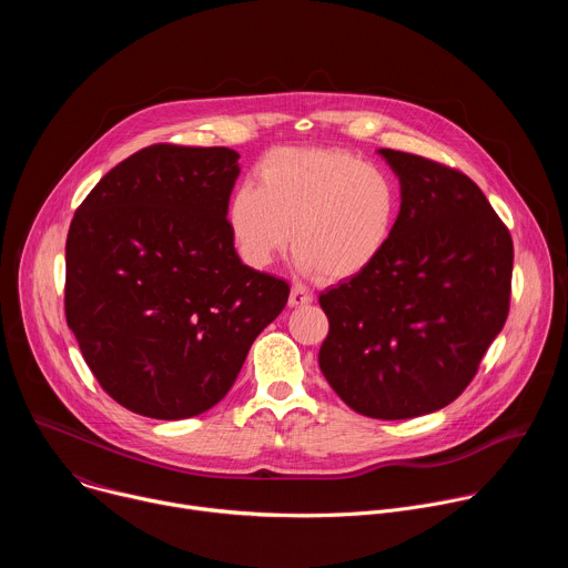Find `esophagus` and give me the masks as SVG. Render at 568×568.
Here are the masks:
<instances>
[{
  "label": "esophagus",
  "mask_w": 568,
  "mask_h": 568,
  "mask_svg": "<svg viewBox=\"0 0 568 568\" xmlns=\"http://www.w3.org/2000/svg\"><path fill=\"white\" fill-rule=\"evenodd\" d=\"M310 303H312V292H307L301 285H294L292 292H290V307H303V305H310Z\"/></svg>",
  "instance_id": "obj_1"
}]
</instances>
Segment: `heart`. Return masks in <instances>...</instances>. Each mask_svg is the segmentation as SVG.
<instances>
[{"label":"heart","mask_w":568,"mask_h":568,"mask_svg":"<svg viewBox=\"0 0 568 568\" xmlns=\"http://www.w3.org/2000/svg\"><path fill=\"white\" fill-rule=\"evenodd\" d=\"M402 193L395 178L339 148L283 145L256 169V186L226 202V229L237 256L265 270L290 242L307 276L351 281L388 250Z\"/></svg>","instance_id":"obj_1"}]
</instances>
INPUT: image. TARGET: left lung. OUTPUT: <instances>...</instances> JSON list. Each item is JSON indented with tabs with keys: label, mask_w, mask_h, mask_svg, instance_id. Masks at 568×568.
<instances>
[{
	"label": "left lung",
	"mask_w": 568,
	"mask_h": 568,
	"mask_svg": "<svg viewBox=\"0 0 568 568\" xmlns=\"http://www.w3.org/2000/svg\"><path fill=\"white\" fill-rule=\"evenodd\" d=\"M402 209L384 256L318 296V368L362 416L434 414L471 382L510 305L513 237L483 191L432 159L377 150Z\"/></svg>",
	"instance_id": "8db88e82"
}]
</instances>
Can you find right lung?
I'll return each instance as SVG.
<instances>
[{"label": "right lung", "instance_id": "right-lung-1", "mask_svg": "<svg viewBox=\"0 0 568 568\" xmlns=\"http://www.w3.org/2000/svg\"><path fill=\"white\" fill-rule=\"evenodd\" d=\"M237 159L231 148H143L71 220L67 326L108 395L139 416L209 412L287 303L290 285L242 265L231 242Z\"/></svg>", "mask_w": 568, "mask_h": 568}]
</instances>
